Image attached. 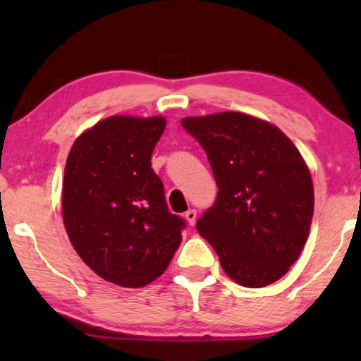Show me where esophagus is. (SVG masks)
Here are the masks:
<instances>
[{
	"label": "esophagus",
	"mask_w": 361,
	"mask_h": 361,
	"mask_svg": "<svg viewBox=\"0 0 361 361\" xmlns=\"http://www.w3.org/2000/svg\"><path fill=\"white\" fill-rule=\"evenodd\" d=\"M185 219H186V221H188L190 226H193V224L197 222V210H195V209L186 210V212H185Z\"/></svg>",
	"instance_id": "1"
}]
</instances>
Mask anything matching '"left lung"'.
Masks as SVG:
<instances>
[{
  "instance_id": "1",
  "label": "left lung",
  "mask_w": 361,
  "mask_h": 361,
  "mask_svg": "<svg viewBox=\"0 0 361 361\" xmlns=\"http://www.w3.org/2000/svg\"><path fill=\"white\" fill-rule=\"evenodd\" d=\"M219 186L197 229L239 285L259 288L295 263L307 241L314 186L307 164L279 127L239 111L186 117Z\"/></svg>"
}]
</instances>
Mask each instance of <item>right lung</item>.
<instances>
[{
  "label": "right lung",
  "mask_w": 361,
  "mask_h": 361,
  "mask_svg": "<svg viewBox=\"0 0 361 361\" xmlns=\"http://www.w3.org/2000/svg\"><path fill=\"white\" fill-rule=\"evenodd\" d=\"M163 117L114 115L73 144L62 183V219L80 258L120 287L139 288L168 268L185 219L168 210L151 168Z\"/></svg>",
  "instance_id": "1"
}]
</instances>
